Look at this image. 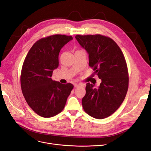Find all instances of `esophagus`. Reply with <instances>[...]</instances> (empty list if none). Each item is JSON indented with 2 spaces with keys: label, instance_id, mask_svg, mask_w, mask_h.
I'll return each instance as SVG.
<instances>
[{
  "label": "esophagus",
  "instance_id": "esophagus-1",
  "mask_svg": "<svg viewBox=\"0 0 151 151\" xmlns=\"http://www.w3.org/2000/svg\"><path fill=\"white\" fill-rule=\"evenodd\" d=\"M81 86H84V85L81 84H76L74 86L75 88H79V87H81Z\"/></svg>",
  "mask_w": 151,
  "mask_h": 151
}]
</instances>
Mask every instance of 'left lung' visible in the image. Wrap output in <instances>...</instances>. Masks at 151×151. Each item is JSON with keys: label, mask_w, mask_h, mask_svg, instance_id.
<instances>
[{"label": "left lung", "mask_w": 151, "mask_h": 151, "mask_svg": "<svg viewBox=\"0 0 151 151\" xmlns=\"http://www.w3.org/2000/svg\"><path fill=\"white\" fill-rule=\"evenodd\" d=\"M75 38L89 55V65L101 83L98 88L86 84L82 99L84 110L97 119L108 117L124 100L129 88V73L124 55L118 45L101 35H76Z\"/></svg>", "instance_id": "obj_1"}]
</instances>
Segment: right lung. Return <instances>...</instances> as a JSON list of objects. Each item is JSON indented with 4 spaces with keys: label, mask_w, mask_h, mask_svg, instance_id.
Returning a JSON list of instances; mask_svg holds the SVG:
<instances>
[{
    "label": "right lung",
    "mask_w": 151,
    "mask_h": 151,
    "mask_svg": "<svg viewBox=\"0 0 151 151\" xmlns=\"http://www.w3.org/2000/svg\"><path fill=\"white\" fill-rule=\"evenodd\" d=\"M71 36L55 35L37 41L29 50L22 65L21 86L29 107L38 115L50 118L60 113L74 86L63 84L51 78L58 67L60 50Z\"/></svg>",
    "instance_id": "right-lung-1"
}]
</instances>
